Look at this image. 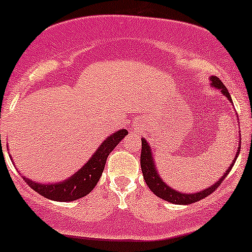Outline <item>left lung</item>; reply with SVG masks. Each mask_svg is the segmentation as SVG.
I'll return each mask as SVG.
<instances>
[{"mask_svg": "<svg viewBox=\"0 0 252 252\" xmlns=\"http://www.w3.org/2000/svg\"><path fill=\"white\" fill-rule=\"evenodd\" d=\"M212 81V87H216L217 89H220V92L224 94L226 97L228 98L230 101H232L231 98L230 93L228 90L226 89V87L222 84V82L219 80V78L216 77V76H212L211 78ZM240 151V148L238 150V154ZM234 159H237V156L234 157ZM234 164V160L232 162V165L228 168V170L225 172L224 176L221 177L216 185H213L212 187L207 188L206 190L199 191V193H195V194H182L179 193V191L174 190L169 187L168 185L163 182L162 179L158 176L156 168H155V164H154V159H152V155H151V149H150L148 141L145 139H141V154H140V166H141V171H143L144 175V180H145L146 185L148 187L151 189V191L154 194H156L158 197L160 199L165 200V201H169L171 203H177V205H189V203H193L199 201V200L205 199L206 196L213 193L216 189L221 185V182L224 181V179L227 176V174L230 172L231 169H232Z\"/></svg>", "mask_w": 252, "mask_h": 252, "instance_id": "left-lung-1", "label": "left lung"}]
</instances>
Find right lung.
<instances>
[{
	"mask_svg": "<svg viewBox=\"0 0 252 252\" xmlns=\"http://www.w3.org/2000/svg\"><path fill=\"white\" fill-rule=\"evenodd\" d=\"M127 133L128 132L126 129H120L107 138L88 160V163L73 176L63 182L53 183V185H41V183L33 182V181L24 177L25 182L36 193L42 195L44 197H47V199L53 200V201L66 202L81 199L95 188L96 183L98 182L101 175H102L107 157Z\"/></svg>",
	"mask_w": 252,
	"mask_h": 252,
	"instance_id": "obj_1",
	"label": "right lung"
}]
</instances>
